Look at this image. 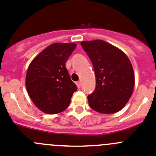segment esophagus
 I'll return each instance as SVG.
<instances>
[{"instance_id":"34e87169","label":"esophagus","mask_w":156,"mask_h":156,"mask_svg":"<svg viewBox=\"0 0 156 156\" xmlns=\"http://www.w3.org/2000/svg\"><path fill=\"white\" fill-rule=\"evenodd\" d=\"M76 85H77V86H78V88H81V81H78V82H77V83H76Z\"/></svg>"}]
</instances>
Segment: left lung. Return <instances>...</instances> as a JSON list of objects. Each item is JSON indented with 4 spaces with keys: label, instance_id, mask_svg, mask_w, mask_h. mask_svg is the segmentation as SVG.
Segmentation results:
<instances>
[{
    "label": "left lung",
    "instance_id": "obj_1",
    "mask_svg": "<svg viewBox=\"0 0 156 156\" xmlns=\"http://www.w3.org/2000/svg\"><path fill=\"white\" fill-rule=\"evenodd\" d=\"M81 46L90 58L95 75V88L88 95L95 111L113 113L124 107L132 95L134 75L123 51L101 40L83 41Z\"/></svg>",
    "mask_w": 156,
    "mask_h": 156
}]
</instances>
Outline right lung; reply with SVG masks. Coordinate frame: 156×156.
<instances>
[{"mask_svg":"<svg viewBox=\"0 0 156 156\" xmlns=\"http://www.w3.org/2000/svg\"><path fill=\"white\" fill-rule=\"evenodd\" d=\"M75 43H53L29 64L26 78L28 93L37 108L48 114L65 110L77 86L65 67Z\"/></svg>","mask_w":156,"mask_h":156,"instance_id":"add662e5","label":"right lung"}]
</instances>
